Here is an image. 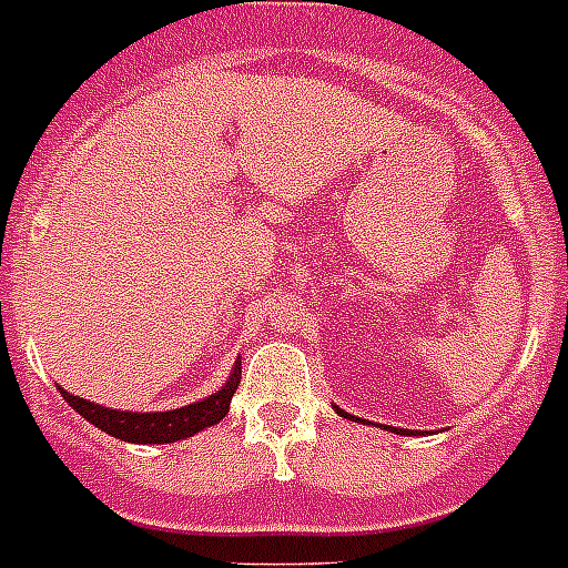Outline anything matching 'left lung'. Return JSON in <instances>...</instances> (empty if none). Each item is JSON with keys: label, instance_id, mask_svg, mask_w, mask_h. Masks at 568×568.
Returning a JSON list of instances; mask_svg holds the SVG:
<instances>
[{"label": "left lung", "instance_id": "obj_1", "mask_svg": "<svg viewBox=\"0 0 568 568\" xmlns=\"http://www.w3.org/2000/svg\"><path fill=\"white\" fill-rule=\"evenodd\" d=\"M334 410H337L339 416H343V419H357V416H352V413H346L339 405H334ZM389 430H396V434H413V430H405V428H389Z\"/></svg>", "mask_w": 568, "mask_h": 568}]
</instances>
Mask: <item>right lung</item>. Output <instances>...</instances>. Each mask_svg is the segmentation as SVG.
Here are the masks:
<instances>
[{
	"label": "right lung",
	"mask_w": 568,
	"mask_h": 568,
	"mask_svg": "<svg viewBox=\"0 0 568 568\" xmlns=\"http://www.w3.org/2000/svg\"><path fill=\"white\" fill-rule=\"evenodd\" d=\"M240 369H243L240 361H234L229 381L216 393L205 396L202 402H193V405L172 407V410L161 413L102 407L97 402H90V398L72 396L63 387H58V393H61L63 402L72 410L79 413L81 419H88L90 425H97L104 434H111V437L122 439V443H138V446H163V443H179V439H187L199 434V430L216 425L229 413L231 398L237 393Z\"/></svg>",
	"instance_id": "obj_1"
}]
</instances>
